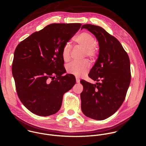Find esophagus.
I'll return each mask as SVG.
<instances>
[{"label":"esophagus","instance_id":"obj_1","mask_svg":"<svg viewBox=\"0 0 146 146\" xmlns=\"http://www.w3.org/2000/svg\"><path fill=\"white\" fill-rule=\"evenodd\" d=\"M76 82L77 83H79L80 82V79L78 78V77H76Z\"/></svg>","mask_w":146,"mask_h":146}]
</instances>
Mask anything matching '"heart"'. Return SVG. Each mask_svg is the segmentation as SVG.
Listing matches in <instances>:
<instances>
[{"label": "heart", "mask_w": 146, "mask_h": 146, "mask_svg": "<svg viewBox=\"0 0 146 146\" xmlns=\"http://www.w3.org/2000/svg\"><path fill=\"white\" fill-rule=\"evenodd\" d=\"M75 43L84 49V55L91 58H94L98 53V48L95 45V38L92 35L84 32L80 33L74 38ZM71 46L66 43L62 50V57L64 61L68 62L70 58ZM90 63L88 60L74 62L66 66L67 72L76 76L80 77L84 75L90 69Z\"/></svg>", "instance_id": "b5f03b06"}]
</instances>
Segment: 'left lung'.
<instances>
[{"label":"left lung","instance_id":"left-lung-1","mask_svg":"<svg viewBox=\"0 0 146 146\" xmlns=\"http://www.w3.org/2000/svg\"><path fill=\"white\" fill-rule=\"evenodd\" d=\"M97 38L98 59L88 74L97 82L91 84L81 80V110L87 117L103 120L114 114L125 98L131 82L130 60L119 41L100 27L83 25Z\"/></svg>","mask_w":146,"mask_h":146}]
</instances>
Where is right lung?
I'll return each mask as SVG.
<instances>
[{"label":"right lung","mask_w":146,"mask_h":146,"mask_svg":"<svg viewBox=\"0 0 146 146\" xmlns=\"http://www.w3.org/2000/svg\"><path fill=\"white\" fill-rule=\"evenodd\" d=\"M81 24H52L32 33L15 48L12 65L17 92L32 113L48 116L57 113L64 94L76 78L66 73L62 50Z\"/></svg>","instance_id":"right-lung-1"}]
</instances>
